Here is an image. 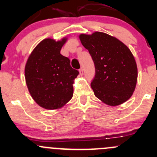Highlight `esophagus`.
I'll return each mask as SVG.
<instances>
[{
  "mask_svg": "<svg viewBox=\"0 0 157 157\" xmlns=\"http://www.w3.org/2000/svg\"><path fill=\"white\" fill-rule=\"evenodd\" d=\"M79 72H80V75H83V68H80V70H79Z\"/></svg>",
  "mask_w": 157,
  "mask_h": 157,
  "instance_id": "esophagus-1",
  "label": "esophagus"
}]
</instances>
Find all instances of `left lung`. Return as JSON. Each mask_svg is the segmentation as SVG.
<instances>
[{
	"instance_id": "obj_1",
	"label": "left lung",
	"mask_w": 157,
	"mask_h": 157,
	"mask_svg": "<svg viewBox=\"0 0 157 157\" xmlns=\"http://www.w3.org/2000/svg\"><path fill=\"white\" fill-rule=\"evenodd\" d=\"M80 42L94 61L96 75L91 83L96 97L110 106L128 101L137 81L135 58L128 47L102 32L79 35Z\"/></svg>"
}]
</instances>
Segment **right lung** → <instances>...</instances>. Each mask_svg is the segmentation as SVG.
<instances>
[{"instance_id": "obj_1", "label": "right lung", "mask_w": 157, "mask_h": 157, "mask_svg": "<svg viewBox=\"0 0 157 157\" xmlns=\"http://www.w3.org/2000/svg\"><path fill=\"white\" fill-rule=\"evenodd\" d=\"M68 40L47 38L32 51L25 65V79L33 100L42 108L56 110L72 99L73 84L79 74L61 49Z\"/></svg>"}]
</instances>
